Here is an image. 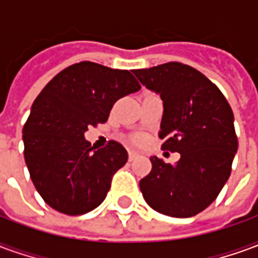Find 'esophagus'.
<instances>
[{"instance_id":"1","label":"esophagus","mask_w":258,"mask_h":258,"mask_svg":"<svg viewBox=\"0 0 258 258\" xmlns=\"http://www.w3.org/2000/svg\"><path fill=\"white\" fill-rule=\"evenodd\" d=\"M137 155H138V153H137L135 151H128V159H130V160H134L135 157H137Z\"/></svg>"}]
</instances>
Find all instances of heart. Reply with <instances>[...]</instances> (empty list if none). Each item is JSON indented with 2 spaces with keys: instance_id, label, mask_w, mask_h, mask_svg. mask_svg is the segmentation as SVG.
Instances as JSON below:
<instances>
[{
  "instance_id": "b5f03b06",
  "label": "heart",
  "mask_w": 258,
  "mask_h": 258,
  "mask_svg": "<svg viewBox=\"0 0 258 258\" xmlns=\"http://www.w3.org/2000/svg\"><path fill=\"white\" fill-rule=\"evenodd\" d=\"M135 142H141V141H142V138H140V137H137V138H135Z\"/></svg>"
}]
</instances>
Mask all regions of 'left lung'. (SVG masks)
<instances>
[{
    "instance_id": "1",
    "label": "left lung",
    "mask_w": 258,
    "mask_h": 258,
    "mask_svg": "<svg viewBox=\"0 0 258 258\" xmlns=\"http://www.w3.org/2000/svg\"><path fill=\"white\" fill-rule=\"evenodd\" d=\"M133 73L162 98V149L181 155L174 166L151 157V173L140 181L144 199L164 216H196L229 178L238 151L232 109L210 80L186 64L170 62Z\"/></svg>"
}]
</instances>
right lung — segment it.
<instances>
[{
	"label": "right lung",
	"instance_id": "1",
	"mask_svg": "<svg viewBox=\"0 0 258 258\" xmlns=\"http://www.w3.org/2000/svg\"><path fill=\"white\" fill-rule=\"evenodd\" d=\"M140 90L128 70L81 62L62 70L37 96L23 127L25 160L37 192L53 210L80 216L105 200L128 153L116 141L95 151L84 134L106 123L117 99Z\"/></svg>",
	"mask_w": 258,
	"mask_h": 258
}]
</instances>
